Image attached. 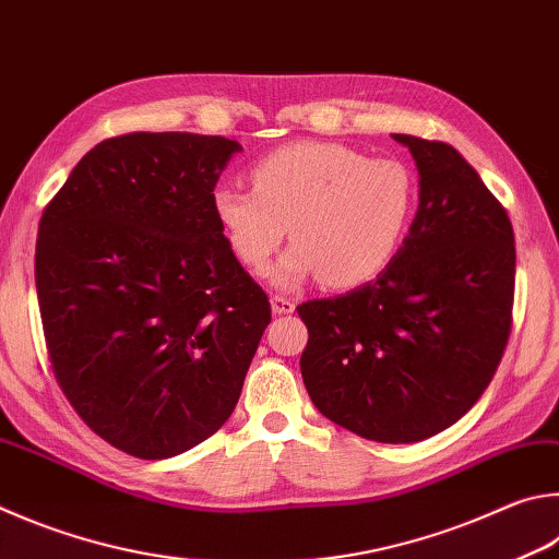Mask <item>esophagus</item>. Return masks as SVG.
Wrapping results in <instances>:
<instances>
[{
  "mask_svg": "<svg viewBox=\"0 0 559 559\" xmlns=\"http://www.w3.org/2000/svg\"><path fill=\"white\" fill-rule=\"evenodd\" d=\"M271 308L276 314H290L293 310H296V302H293L290 298H283V296H273L271 298Z\"/></svg>",
  "mask_w": 559,
  "mask_h": 559,
  "instance_id": "esophagus-1",
  "label": "esophagus"
}]
</instances>
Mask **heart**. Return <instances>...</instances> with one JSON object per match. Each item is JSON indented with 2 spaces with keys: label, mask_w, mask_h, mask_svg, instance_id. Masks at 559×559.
<instances>
[{
  "label": "heart",
  "mask_w": 559,
  "mask_h": 559,
  "mask_svg": "<svg viewBox=\"0 0 559 559\" xmlns=\"http://www.w3.org/2000/svg\"><path fill=\"white\" fill-rule=\"evenodd\" d=\"M253 190L222 186L212 212L231 253L263 271L286 235L296 241L271 269L276 288L320 276L344 290L389 266L415 207L413 170L395 158H367L330 141H290L249 170Z\"/></svg>",
  "instance_id": "1"
}]
</instances>
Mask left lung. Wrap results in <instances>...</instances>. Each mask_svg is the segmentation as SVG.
I'll return each mask as SVG.
<instances>
[{
    "mask_svg": "<svg viewBox=\"0 0 559 559\" xmlns=\"http://www.w3.org/2000/svg\"><path fill=\"white\" fill-rule=\"evenodd\" d=\"M420 205L377 281L298 306L306 389L354 435L408 444L448 430L481 399L511 334V219L460 151L408 134Z\"/></svg>",
    "mask_w": 559,
    "mask_h": 559,
    "instance_id": "left-lung-1",
    "label": "left lung"
}]
</instances>
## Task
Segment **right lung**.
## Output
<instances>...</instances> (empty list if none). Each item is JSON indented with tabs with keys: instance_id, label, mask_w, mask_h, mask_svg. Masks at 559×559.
Instances as JSON below:
<instances>
[{
	"instance_id": "1",
	"label": "right lung",
	"mask_w": 559,
	"mask_h": 559,
	"mask_svg": "<svg viewBox=\"0 0 559 559\" xmlns=\"http://www.w3.org/2000/svg\"><path fill=\"white\" fill-rule=\"evenodd\" d=\"M239 141L136 131L80 158L38 225L53 373L111 448L168 460L229 420L271 306L212 192Z\"/></svg>"
}]
</instances>
